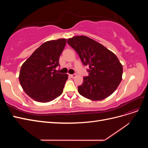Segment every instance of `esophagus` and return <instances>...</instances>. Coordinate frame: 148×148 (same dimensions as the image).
Wrapping results in <instances>:
<instances>
[{"instance_id":"1","label":"esophagus","mask_w":148,"mask_h":148,"mask_svg":"<svg viewBox=\"0 0 148 148\" xmlns=\"http://www.w3.org/2000/svg\"><path fill=\"white\" fill-rule=\"evenodd\" d=\"M70 77H71V78H74L76 77V76H77V75H76L75 74H73V75H70Z\"/></svg>"}]
</instances>
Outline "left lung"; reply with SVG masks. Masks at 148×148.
Here are the masks:
<instances>
[{"mask_svg":"<svg viewBox=\"0 0 148 148\" xmlns=\"http://www.w3.org/2000/svg\"><path fill=\"white\" fill-rule=\"evenodd\" d=\"M67 42L78 53L84 65L88 66V77L78 91L92 101H100L110 96L122 79L123 66L117 57L101 44L85 36H77Z\"/></svg>","mask_w":148,"mask_h":148,"instance_id":"8db88e82","label":"left lung"}]
</instances>
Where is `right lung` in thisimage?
Masks as SVG:
<instances>
[{
	"mask_svg": "<svg viewBox=\"0 0 148 148\" xmlns=\"http://www.w3.org/2000/svg\"><path fill=\"white\" fill-rule=\"evenodd\" d=\"M66 39L43 43L22 65L19 81L26 95L39 102H48L62 95L68 75L56 73Z\"/></svg>",
	"mask_w": 148,
	"mask_h": 148,
	"instance_id": "1",
	"label": "right lung"
}]
</instances>
